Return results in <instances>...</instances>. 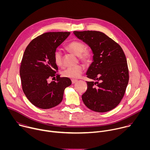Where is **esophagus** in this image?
Wrapping results in <instances>:
<instances>
[{
	"instance_id": "1",
	"label": "esophagus",
	"mask_w": 150,
	"mask_h": 150,
	"mask_svg": "<svg viewBox=\"0 0 150 150\" xmlns=\"http://www.w3.org/2000/svg\"><path fill=\"white\" fill-rule=\"evenodd\" d=\"M77 81H77L76 79H72V84H74V83H75Z\"/></svg>"
}]
</instances>
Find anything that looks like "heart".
Instances as JSON below:
<instances>
[{
    "instance_id": "obj_1",
    "label": "heart",
    "mask_w": 150,
    "mask_h": 150,
    "mask_svg": "<svg viewBox=\"0 0 150 150\" xmlns=\"http://www.w3.org/2000/svg\"><path fill=\"white\" fill-rule=\"evenodd\" d=\"M66 48L72 53L78 56L79 59L83 62L88 63L91 59V51L88 48H85V45L80 41L74 40L71 41L66 46ZM53 60L57 66L61 67L63 65V56L59 50L54 51ZM83 71L84 68L82 66L78 65L64 69L62 71V75L65 78L74 79L79 78Z\"/></svg>"
}]
</instances>
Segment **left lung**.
Segmentation results:
<instances>
[{
  "label": "left lung",
  "instance_id": "left-lung-1",
  "mask_svg": "<svg viewBox=\"0 0 150 150\" xmlns=\"http://www.w3.org/2000/svg\"><path fill=\"white\" fill-rule=\"evenodd\" d=\"M91 49L93 62L87 72V90L82 99L94 112H109L120 103L129 81L125 54L120 45L104 33L97 31L74 32Z\"/></svg>",
  "mask_w": 150,
  "mask_h": 150
}]
</instances>
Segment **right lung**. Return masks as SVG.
I'll return each mask as SVG.
<instances>
[{
  "label": "right lung",
  "instance_id": "right-lung-1",
  "mask_svg": "<svg viewBox=\"0 0 150 150\" xmlns=\"http://www.w3.org/2000/svg\"><path fill=\"white\" fill-rule=\"evenodd\" d=\"M70 32H49L33 39L26 47L21 60L19 74L23 90L35 106L48 109L63 99L64 90L71 85L68 78L60 77L53 60L56 48L69 35ZM57 79L48 82L50 77Z\"/></svg>",
  "mask_w": 150,
  "mask_h": 150
}]
</instances>
